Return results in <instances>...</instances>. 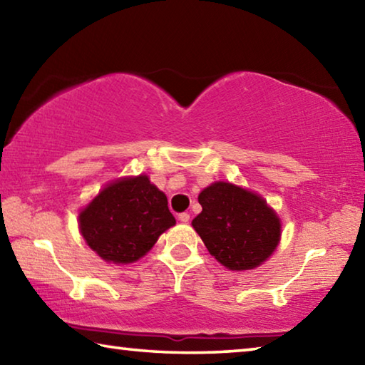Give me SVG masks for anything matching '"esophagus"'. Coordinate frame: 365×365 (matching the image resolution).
<instances>
[{
    "label": "esophagus",
    "instance_id": "34e87169",
    "mask_svg": "<svg viewBox=\"0 0 365 365\" xmlns=\"http://www.w3.org/2000/svg\"><path fill=\"white\" fill-rule=\"evenodd\" d=\"M178 220H180V222H188L190 220V214L188 212H180V214H178Z\"/></svg>",
    "mask_w": 365,
    "mask_h": 365
}]
</instances>
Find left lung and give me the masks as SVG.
Masks as SVG:
<instances>
[{
  "label": "left lung",
  "mask_w": 365,
  "mask_h": 365,
  "mask_svg": "<svg viewBox=\"0 0 365 365\" xmlns=\"http://www.w3.org/2000/svg\"><path fill=\"white\" fill-rule=\"evenodd\" d=\"M197 201L202 211L191 225L227 269H255L279 245L280 220L261 196L217 182L202 190Z\"/></svg>",
  "instance_id": "8db88e82"
}]
</instances>
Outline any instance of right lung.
<instances>
[{"instance_id":"obj_1","label":"right lung","mask_w":365,"mask_h":365,"mask_svg":"<svg viewBox=\"0 0 365 365\" xmlns=\"http://www.w3.org/2000/svg\"><path fill=\"white\" fill-rule=\"evenodd\" d=\"M85 242L104 261L128 264L145 256L175 224L168 197L146 175L108 185L78 215Z\"/></svg>"}]
</instances>
